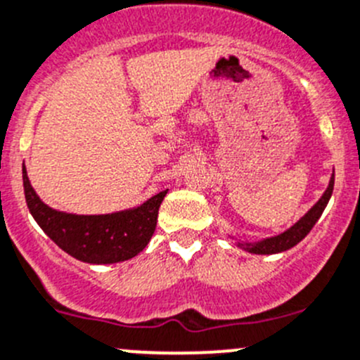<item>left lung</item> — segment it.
<instances>
[{"label":"left lung","instance_id":"obj_1","mask_svg":"<svg viewBox=\"0 0 360 360\" xmlns=\"http://www.w3.org/2000/svg\"><path fill=\"white\" fill-rule=\"evenodd\" d=\"M334 190V174L329 181V186H327L326 193L322 195L319 202L295 223L294 226H290L288 230H285L283 233L274 237H267L264 240H258V243H237V246H240L243 250L250 251L255 255H273V253H281V251H287L290 248H294L295 244L301 243L306 236L309 233V230L315 226V223L319 221V218L322 216L323 209L329 204V198L333 195Z\"/></svg>","mask_w":360,"mask_h":360}]
</instances>
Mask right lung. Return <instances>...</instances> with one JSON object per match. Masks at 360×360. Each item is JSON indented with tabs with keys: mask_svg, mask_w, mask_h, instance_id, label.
Returning <instances> with one entry per match:
<instances>
[{
	"mask_svg": "<svg viewBox=\"0 0 360 360\" xmlns=\"http://www.w3.org/2000/svg\"><path fill=\"white\" fill-rule=\"evenodd\" d=\"M26 204L40 229L68 255L87 264H116L134 258L148 246L167 190L139 207L112 214H70L40 200L22 167Z\"/></svg>",
	"mask_w": 360,
	"mask_h": 360,
	"instance_id": "right-lung-1",
	"label": "right lung"
}]
</instances>
